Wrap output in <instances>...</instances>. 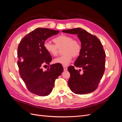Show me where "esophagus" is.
Returning a JSON list of instances; mask_svg holds the SVG:
<instances>
[{"label":"esophagus","mask_w":122,"mask_h":122,"mask_svg":"<svg viewBox=\"0 0 122 122\" xmlns=\"http://www.w3.org/2000/svg\"><path fill=\"white\" fill-rule=\"evenodd\" d=\"M64 71H67V70H68V68L67 67H66V66H64Z\"/></svg>","instance_id":"1"}]
</instances>
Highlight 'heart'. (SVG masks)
I'll use <instances>...</instances> for the list:
<instances>
[{
	"label": "heart",
	"instance_id": "1",
	"mask_svg": "<svg viewBox=\"0 0 122 122\" xmlns=\"http://www.w3.org/2000/svg\"><path fill=\"white\" fill-rule=\"evenodd\" d=\"M53 41L55 45L49 41H45L43 46L46 52L52 56H56L58 53V49L63 48L62 53L64 54L54 59L53 61L55 64L68 66L72 61L73 56H78L81 52L80 43L78 41L73 40L71 36L62 35L54 38Z\"/></svg>",
	"mask_w": 122,
	"mask_h": 122
}]
</instances>
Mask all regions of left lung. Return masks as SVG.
<instances>
[{
	"mask_svg": "<svg viewBox=\"0 0 122 122\" xmlns=\"http://www.w3.org/2000/svg\"><path fill=\"white\" fill-rule=\"evenodd\" d=\"M67 34L77 35L81 42V50L74 63L79 70L70 66V78L68 85L73 93L86 94L97 89L105 71V53L100 40L81 28L62 30ZM83 72L81 74V69Z\"/></svg>",
	"mask_w": 122,
	"mask_h": 122,
	"instance_id": "8db88e82",
	"label": "left lung"
}]
</instances>
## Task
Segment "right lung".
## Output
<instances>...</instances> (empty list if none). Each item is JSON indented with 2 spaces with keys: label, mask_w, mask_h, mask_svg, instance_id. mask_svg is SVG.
I'll return each mask as SVG.
<instances>
[{
  "label": "right lung",
  "mask_w": 122,
  "mask_h": 122,
  "mask_svg": "<svg viewBox=\"0 0 122 122\" xmlns=\"http://www.w3.org/2000/svg\"><path fill=\"white\" fill-rule=\"evenodd\" d=\"M59 30L38 28L21 40L18 47L17 64L21 78L31 93L46 96L52 92L55 80L63 72L59 65H52L44 71L43 66L52 61L50 55L44 48V42ZM46 66V65H45Z\"/></svg>",
  "instance_id": "add662e5"
}]
</instances>
